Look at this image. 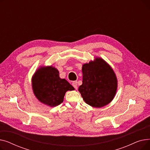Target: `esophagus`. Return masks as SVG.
<instances>
[{
    "instance_id": "obj_1",
    "label": "esophagus",
    "mask_w": 150,
    "mask_h": 150,
    "mask_svg": "<svg viewBox=\"0 0 150 150\" xmlns=\"http://www.w3.org/2000/svg\"><path fill=\"white\" fill-rule=\"evenodd\" d=\"M72 86H74V88H75V89H77V88H78V86H77V81H73V83H72Z\"/></svg>"
}]
</instances>
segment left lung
Returning a JSON list of instances; mask_svg holds the SVG:
<instances>
[{
	"label": "left lung",
	"instance_id": "8db88e82",
	"mask_svg": "<svg viewBox=\"0 0 150 150\" xmlns=\"http://www.w3.org/2000/svg\"><path fill=\"white\" fill-rule=\"evenodd\" d=\"M83 84L78 91L86 103L95 108L107 105L114 98L117 80L114 70L101 58L82 67Z\"/></svg>",
	"mask_w": 150,
	"mask_h": 150
}]
</instances>
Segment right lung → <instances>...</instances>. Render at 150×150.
I'll list each match as a JSON object with an SVG mask.
<instances>
[{
	"instance_id": "obj_1",
	"label": "right lung",
	"mask_w": 150,
	"mask_h": 150,
	"mask_svg": "<svg viewBox=\"0 0 150 150\" xmlns=\"http://www.w3.org/2000/svg\"><path fill=\"white\" fill-rule=\"evenodd\" d=\"M32 87L36 98L52 107L62 103L67 91L74 90L67 80L59 78L58 70L51 66L37 70L32 78Z\"/></svg>"
}]
</instances>
